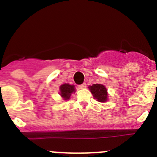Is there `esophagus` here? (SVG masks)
I'll list each match as a JSON object with an SVG mask.
<instances>
[{
  "mask_svg": "<svg viewBox=\"0 0 157 157\" xmlns=\"http://www.w3.org/2000/svg\"><path fill=\"white\" fill-rule=\"evenodd\" d=\"M86 87V83H82V85L78 86V88L80 89V90H82V89H85Z\"/></svg>",
  "mask_w": 157,
  "mask_h": 157,
  "instance_id": "34e87169",
  "label": "esophagus"
}]
</instances>
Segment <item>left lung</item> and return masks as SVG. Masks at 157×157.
Instances as JSON below:
<instances>
[{"label":"left lung","instance_id":"8db88e82","mask_svg":"<svg viewBox=\"0 0 157 157\" xmlns=\"http://www.w3.org/2000/svg\"><path fill=\"white\" fill-rule=\"evenodd\" d=\"M89 89L92 93L93 96L97 101L99 102H105L108 100V92L107 89L104 85L101 84H94L93 86H90Z\"/></svg>","mask_w":157,"mask_h":157}]
</instances>
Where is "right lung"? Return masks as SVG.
Wrapping results in <instances>:
<instances>
[{
  "mask_svg": "<svg viewBox=\"0 0 157 157\" xmlns=\"http://www.w3.org/2000/svg\"><path fill=\"white\" fill-rule=\"evenodd\" d=\"M59 94L63 100H68L71 96L72 93L75 92V86L70 85L68 83H64L59 86Z\"/></svg>",
  "mask_w": 157,
  "mask_h": 157,
  "instance_id": "1",
  "label": "right lung"
}]
</instances>
